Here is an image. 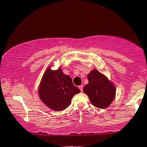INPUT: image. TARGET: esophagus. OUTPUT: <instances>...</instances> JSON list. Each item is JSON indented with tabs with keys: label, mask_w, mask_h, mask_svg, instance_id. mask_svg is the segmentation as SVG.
Returning <instances> with one entry per match:
<instances>
[{
	"label": "esophagus",
	"mask_w": 147,
	"mask_h": 147,
	"mask_svg": "<svg viewBox=\"0 0 147 147\" xmlns=\"http://www.w3.org/2000/svg\"><path fill=\"white\" fill-rule=\"evenodd\" d=\"M78 88H79V89H80V90L81 91H83V86H82V85H80V86H79V87H78Z\"/></svg>",
	"instance_id": "1"
}]
</instances>
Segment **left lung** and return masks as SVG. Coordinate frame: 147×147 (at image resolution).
Returning a JSON list of instances; mask_svg holds the SVG:
<instances>
[{"label":"left lung","mask_w":147,"mask_h":147,"mask_svg":"<svg viewBox=\"0 0 147 147\" xmlns=\"http://www.w3.org/2000/svg\"><path fill=\"white\" fill-rule=\"evenodd\" d=\"M89 83L83 91L89 96L91 104L98 108L104 109L109 106L115 96V88L105 76L94 69L87 76Z\"/></svg>","instance_id":"1"}]
</instances>
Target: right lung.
I'll use <instances>...</instances> for the list:
<instances>
[{
  "mask_svg": "<svg viewBox=\"0 0 147 147\" xmlns=\"http://www.w3.org/2000/svg\"><path fill=\"white\" fill-rule=\"evenodd\" d=\"M80 90L65 75L60 68L47 69L38 88L39 97L43 103L54 111L65 110L71 104L72 98Z\"/></svg>",
  "mask_w": 147,
  "mask_h": 147,
  "instance_id": "add662e5",
  "label": "right lung"
}]
</instances>
